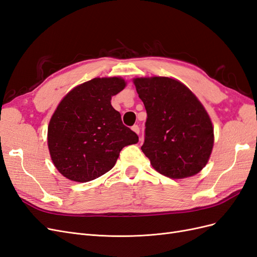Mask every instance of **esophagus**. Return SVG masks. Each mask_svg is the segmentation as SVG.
Listing matches in <instances>:
<instances>
[{
  "mask_svg": "<svg viewBox=\"0 0 257 257\" xmlns=\"http://www.w3.org/2000/svg\"><path fill=\"white\" fill-rule=\"evenodd\" d=\"M132 130H133L136 134H139V133H141V130H139V126H138V125H136V124H135V125L132 126Z\"/></svg>",
  "mask_w": 257,
  "mask_h": 257,
  "instance_id": "esophagus-1",
  "label": "esophagus"
}]
</instances>
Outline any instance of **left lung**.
<instances>
[{
    "mask_svg": "<svg viewBox=\"0 0 257 257\" xmlns=\"http://www.w3.org/2000/svg\"><path fill=\"white\" fill-rule=\"evenodd\" d=\"M134 84L147 111L142 150L152 167L172 179L198 174L213 147V126L204 106L168 77L135 78Z\"/></svg>",
    "mask_w": 257,
    "mask_h": 257,
    "instance_id": "8db88e82",
    "label": "left lung"
}]
</instances>
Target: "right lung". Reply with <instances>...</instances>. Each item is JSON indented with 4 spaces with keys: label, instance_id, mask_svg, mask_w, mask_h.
Instances as JSON below:
<instances>
[{
    "label": "right lung",
    "instance_id": "obj_1",
    "mask_svg": "<svg viewBox=\"0 0 257 257\" xmlns=\"http://www.w3.org/2000/svg\"><path fill=\"white\" fill-rule=\"evenodd\" d=\"M125 84L120 77L84 82L68 92L52 114L49 152L54 166L69 180H94L114 166L124 147L138 143L110 103Z\"/></svg>",
    "mask_w": 257,
    "mask_h": 257
}]
</instances>
